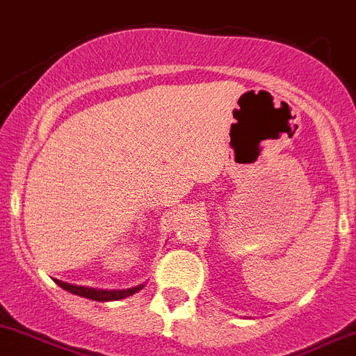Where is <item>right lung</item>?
<instances>
[{"label": "right lung", "instance_id": "right-lung-1", "mask_svg": "<svg viewBox=\"0 0 356 356\" xmlns=\"http://www.w3.org/2000/svg\"><path fill=\"white\" fill-rule=\"evenodd\" d=\"M62 289L69 291L72 294H78V296L88 298V300H94V302H113V300H122V298L131 296V294L142 291L143 286L133 287V289H122V291H104V289H92V287H83V286H72V284H65L62 280H56Z\"/></svg>", "mask_w": 356, "mask_h": 356}]
</instances>
